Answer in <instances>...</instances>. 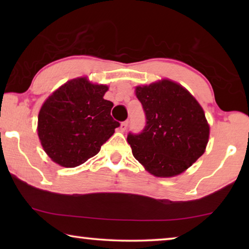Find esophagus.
I'll list each match as a JSON object with an SVG mask.
<instances>
[{
	"label": "esophagus",
	"mask_w": 249,
	"mask_h": 249,
	"mask_svg": "<svg viewBox=\"0 0 249 249\" xmlns=\"http://www.w3.org/2000/svg\"><path fill=\"white\" fill-rule=\"evenodd\" d=\"M127 126H128V121H124V122H122V123H121V126H120L121 132H125V130L127 129Z\"/></svg>",
	"instance_id": "obj_1"
}]
</instances>
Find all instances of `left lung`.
I'll return each mask as SVG.
<instances>
[{"instance_id":"1","label":"left lung","mask_w":249,"mask_h":249,"mask_svg":"<svg viewBox=\"0 0 249 249\" xmlns=\"http://www.w3.org/2000/svg\"><path fill=\"white\" fill-rule=\"evenodd\" d=\"M135 92L146 125L140 134L127 135L134 157L156 177L180 175L208 145L210 126L203 108L190 92L168 79L136 87Z\"/></svg>"}]
</instances>
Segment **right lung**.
I'll use <instances>...</instances> for the list:
<instances>
[{"instance_id": "1", "label": "right lung", "mask_w": 249, "mask_h": 249, "mask_svg": "<svg viewBox=\"0 0 249 249\" xmlns=\"http://www.w3.org/2000/svg\"><path fill=\"white\" fill-rule=\"evenodd\" d=\"M107 86L86 77L66 82L45 101L38 114V136L53 161L66 168L82 165L99 153L120 123L113 103L104 100Z\"/></svg>"}]
</instances>
